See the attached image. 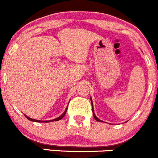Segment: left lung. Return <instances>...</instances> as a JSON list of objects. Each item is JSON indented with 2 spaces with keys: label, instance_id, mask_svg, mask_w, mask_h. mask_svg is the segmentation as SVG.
<instances>
[{
  "label": "left lung",
  "instance_id": "1",
  "mask_svg": "<svg viewBox=\"0 0 158 158\" xmlns=\"http://www.w3.org/2000/svg\"><path fill=\"white\" fill-rule=\"evenodd\" d=\"M90 100H91V103H92V108H93V116H94V118H95V119L96 120L97 122H104L103 121H102V120L99 119L98 118H97V117H96V116H95V113H94V110H93V101H92V98H90Z\"/></svg>",
  "mask_w": 158,
  "mask_h": 158
}]
</instances>
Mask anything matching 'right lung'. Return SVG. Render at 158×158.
<instances>
[{"mask_svg":"<svg viewBox=\"0 0 158 158\" xmlns=\"http://www.w3.org/2000/svg\"><path fill=\"white\" fill-rule=\"evenodd\" d=\"M67 109H68V107H66V109H65V110L64 111V113H63V114L61 115V116H59V117H58V118H54V119H52V120H49V121H42V120H36V119H33V118H31L28 117V116H26V115H24V116H25V117H26L27 118V119H29L30 121H32V122H54V121H59V120L62 119V118H63V116H65V113H66V111H67Z\"/></svg>","mask_w":158,"mask_h":158,"instance_id":"add662e5","label":"right lung"}]
</instances>
